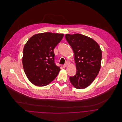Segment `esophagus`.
<instances>
[{
	"mask_svg": "<svg viewBox=\"0 0 122 122\" xmlns=\"http://www.w3.org/2000/svg\"><path fill=\"white\" fill-rule=\"evenodd\" d=\"M67 65H68L67 64H64V65H63L62 66V67H63V68H66V67L67 66Z\"/></svg>",
	"mask_w": 122,
	"mask_h": 122,
	"instance_id": "obj_1",
	"label": "esophagus"
}]
</instances>
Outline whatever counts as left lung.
I'll return each mask as SVG.
<instances>
[{"label":"left lung","mask_w":122,"mask_h":122,"mask_svg":"<svg viewBox=\"0 0 122 122\" xmlns=\"http://www.w3.org/2000/svg\"><path fill=\"white\" fill-rule=\"evenodd\" d=\"M65 38L74 53L76 72L70 76L72 85L77 89L89 86L101 69L102 52L99 45L92 38L82 35L66 34Z\"/></svg>","instance_id":"8db88e82"}]
</instances>
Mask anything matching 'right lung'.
I'll return each instance as SVG.
<instances>
[{"label":"right lung","instance_id":"add662e5","mask_svg":"<svg viewBox=\"0 0 122 122\" xmlns=\"http://www.w3.org/2000/svg\"><path fill=\"white\" fill-rule=\"evenodd\" d=\"M62 34L45 32L31 37L23 50L22 65L29 80L35 86H44L57 76L60 68L55 63L53 49Z\"/></svg>","mask_w":122,"mask_h":122}]
</instances>
